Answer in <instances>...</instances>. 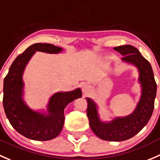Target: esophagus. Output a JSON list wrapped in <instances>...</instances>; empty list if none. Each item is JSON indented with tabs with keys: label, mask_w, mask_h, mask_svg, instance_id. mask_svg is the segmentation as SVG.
Instances as JSON below:
<instances>
[{
	"label": "esophagus",
	"mask_w": 160,
	"mask_h": 160,
	"mask_svg": "<svg viewBox=\"0 0 160 160\" xmlns=\"http://www.w3.org/2000/svg\"><path fill=\"white\" fill-rule=\"evenodd\" d=\"M83 91H84V92H87V90H88V87H83Z\"/></svg>",
	"instance_id": "obj_1"
}]
</instances>
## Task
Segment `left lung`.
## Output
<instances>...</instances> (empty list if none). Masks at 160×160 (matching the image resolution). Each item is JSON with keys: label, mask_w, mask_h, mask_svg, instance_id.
I'll return each mask as SVG.
<instances>
[{"label": "left lung", "mask_w": 160, "mask_h": 160, "mask_svg": "<svg viewBox=\"0 0 160 160\" xmlns=\"http://www.w3.org/2000/svg\"><path fill=\"white\" fill-rule=\"evenodd\" d=\"M113 49L123 55V61L132 63L139 69V81L142 87L141 100L131 115L104 123L99 119L96 104L91 99L87 98V114L90 128L99 138L107 141H123L134 137L149 122L154 109L156 83L150 63L137 48L123 45Z\"/></svg>", "instance_id": "obj_1"}]
</instances>
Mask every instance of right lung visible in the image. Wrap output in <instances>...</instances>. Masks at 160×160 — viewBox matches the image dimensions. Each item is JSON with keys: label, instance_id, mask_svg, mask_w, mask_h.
<instances>
[{"label": "right lung", "instance_id": "right-lung-1", "mask_svg": "<svg viewBox=\"0 0 160 160\" xmlns=\"http://www.w3.org/2000/svg\"><path fill=\"white\" fill-rule=\"evenodd\" d=\"M61 50L60 48L50 43L31 45L13 60L4 80L3 105L5 114L13 128L28 139L46 141L58 137L64 123V108L69 102L81 97L80 89L55 93L50 98L48 116L33 112L21 98L23 69L35 51L57 53Z\"/></svg>", "mask_w": 160, "mask_h": 160}]
</instances>
